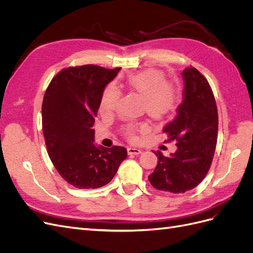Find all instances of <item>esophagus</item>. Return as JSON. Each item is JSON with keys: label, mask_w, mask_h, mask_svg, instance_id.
<instances>
[{"label": "esophagus", "mask_w": 253, "mask_h": 253, "mask_svg": "<svg viewBox=\"0 0 253 253\" xmlns=\"http://www.w3.org/2000/svg\"><path fill=\"white\" fill-rule=\"evenodd\" d=\"M127 153H128L129 155H138V154H141L142 150L137 149V148L129 147V148H127Z\"/></svg>", "instance_id": "34e87169"}]
</instances>
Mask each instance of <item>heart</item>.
<instances>
[{
	"label": "heart",
	"mask_w": 253,
	"mask_h": 253,
	"mask_svg": "<svg viewBox=\"0 0 253 253\" xmlns=\"http://www.w3.org/2000/svg\"><path fill=\"white\" fill-rule=\"evenodd\" d=\"M126 85L143 98V108L152 117L160 118L169 114L177 102V89L173 83L167 81L165 75L156 70H145L129 76ZM120 93L113 87H106L100 101V112L103 115H111L119 103ZM138 126H144L131 124L124 128V133L128 139H135Z\"/></svg>",
	"instance_id": "b5f03b06"
}]
</instances>
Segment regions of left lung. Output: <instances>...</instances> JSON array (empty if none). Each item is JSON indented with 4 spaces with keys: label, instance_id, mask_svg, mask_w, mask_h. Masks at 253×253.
<instances>
[{
    "label": "left lung",
    "instance_id": "1",
    "mask_svg": "<svg viewBox=\"0 0 253 253\" xmlns=\"http://www.w3.org/2000/svg\"><path fill=\"white\" fill-rule=\"evenodd\" d=\"M183 100L176 117L164 126L167 142L176 141L170 156L154 152L158 163L149 175L151 185L168 193H185L201 183L208 173L216 148L218 115L209 82L195 67L182 72Z\"/></svg>",
    "mask_w": 253,
    "mask_h": 253
}]
</instances>
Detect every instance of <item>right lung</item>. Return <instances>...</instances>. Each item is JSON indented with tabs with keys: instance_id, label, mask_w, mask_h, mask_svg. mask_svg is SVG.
I'll list each match as a JSON object with an SVG mask.
<instances>
[{
	"instance_id": "obj_1",
	"label": "right lung",
	"mask_w": 253,
	"mask_h": 253,
	"mask_svg": "<svg viewBox=\"0 0 253 253\" xmlns=\"http://www.w3.org/2000/svg\"><path fill=\"white\" fill-rule=\"evenodd\" d=\"M120 68L93 64L67 67L50 81L42 103L48 156L64 180L78 189L109 183L127 156L126 148L95 145V117L106 84Z\"/></svg>"
}]
</instances>
